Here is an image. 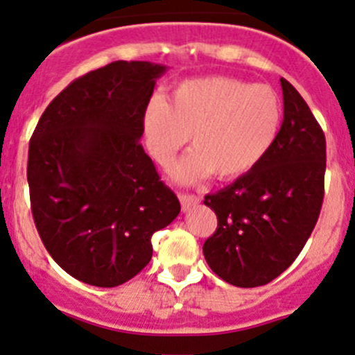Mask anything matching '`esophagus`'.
I'll use <instances>...</instances> for the list:
<instances>
[{"mask_svg": "<svg viewBox=\"0 0 355 355\" xmlns=\"http://www.w3.org/2000/svg\"><path fill=\"white\" fill-rule=\"evenodd\" d=\"M180 204H182V211H189L190 207L197 206L200 202V197L193 196V193H180Z\"/></svg>", "mask_w": 355, "mask_h": 355, "instance_id": "obj_1", "label": "esophagus"}]
</instances>
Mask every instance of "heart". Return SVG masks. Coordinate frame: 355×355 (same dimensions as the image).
I'll return each instance as SVG.
<instances>
[{
    "mask_svg": "<svg viewBox=\"0 0 355 355\" xmlns=\"http://www.w3.org/2000/svg\"><path fill=\"white\" fill-rule=\"evenodd\" d=\"M282 102L268 85L225 76L192 78L171 89L170 102L153 96L143 114L146 148L168 166L192 134V148L173 177L193 184L214 173L234 180L250 173L270 151L282 125Z\"/></svg>",
    "mask_w": 355,
    "mask_h": 355,
    "instance_id": "1",
    "label": "heart"
}]
</instances>
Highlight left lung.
<instances>
[{
    "mask_svg": "<svg viewBox=\"0 0 355 355\" xmlns=\"http://www.w3.org/2000/svg\"><path fill=\"white\" fill-rule=\"evenodd\" d=\"M281 87L284 121L274 146L250 173L204 199L218 216L202 246L206 262L238 287L281 275L303 250L323 204L325 134L297 89L284 78Z\"/></svg>",
    "mask_w": 355,
    "mask_h": 355,
    "instance_id": "left-lung-1",
    "label": "left lung"
}]
</instances>
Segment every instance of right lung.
Returning <instances> with one entry per match:
<instances>
[{
	"label": "right lung",
	"instance_id": "add662e5",
	"mask_svg": "<svg viewBox=\"0 0 355 355\" xmlns=\"http://www.w3.org/2000/svg\"><path fill=\"white\" fill-rule=\"evenodd\" d=\"M168 66L115 61L74 80L32 134L33 221L58 266L85 284L115 287L148 266L151 236L180 212L141 146L143 114Z\"/></svg>",
	"mask_w": 355,
	"mask_h": 355
}]
</instances>
